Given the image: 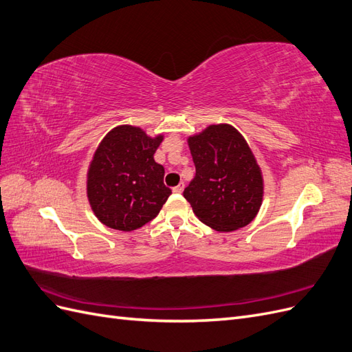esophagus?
Segmentation results:
<instances>
[{"label": "esophagus", "mask_w": 352, "mask_h": 352, "mask_svg": "<svg viewBox=\"0 0 352 352\" xmlns=\"http://www.w3.org/2000/svg\"><path fill=\"white\" fill-rule=\"evenodd\" d=\"M184 189H185V185L184 184H179L177 186L173 188V192L175 194H180V192H184Z\"/></svg>", "instance_id": "obj_1"}]
</instances>
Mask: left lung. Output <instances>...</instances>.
<instances>
[{"mask_svg": "<svg viewBox=\"0 0 352 352\" xmlns=\"http://www.w3.org/2000/svg\"><path fill=\"white\" fill-rule=\"evenodd\" d=\"M197 168L184 197L195 216L219 232L241 229L258 214L263 172L248 142L232 124H210L188 136Z\"/></svg>", "mask_w": 352, "mask_h": 352, "instance_id": "left-lung-1", "label": "left lung"}]
</instances>
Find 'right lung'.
Masks as SVG:
<instances>
[{"instance_id":"right-lung-1","label":"right lung","mask_w":352,"mask_h":352,"mask_svg":"<svg viewBox=\"0 0 352 352\" xmlns=\"http://www.w3.org/2000/svg\"><path fill=\"white\" fill-rule=\"evenodd\" d=\"M164 135H146L141 127L119 124L102 138L88 167L87 197L102 225L132 232L151 221L172 194L164 167L154 154Z\"/></svg>"}]
</instances>
